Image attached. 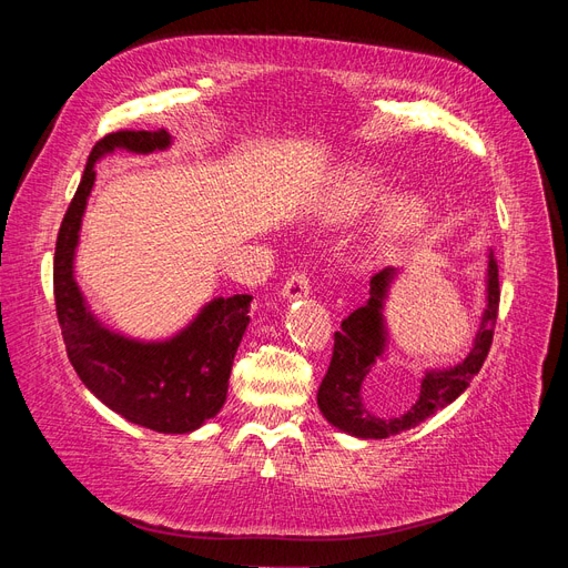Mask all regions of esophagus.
Returning <instances> with one entry per match:
<instances>
[{
	"mask_svg": "<svg viewBox=\"0 0 568 568\" xmlns=\"http://www.w3.org/2000/svg\"><path fill=\"white\" fill-rule=\"evenodd\" d=\"M307 294H311V277H307L305 270H296L286 280V284L282 288V296L288 298V301H294V298H303Z\"/></svg>",
	"mask_w": 568,
	"mask_h": 568,
	"instance_id": "obj_1",
	"label": "esophagus"
}]
</instances>
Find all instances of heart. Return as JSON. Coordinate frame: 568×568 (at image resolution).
I'll list each match as a JSON object with an SVG mask.
<instances>
[{"mask_svg":"<svg viewBox=\"0 0 568 568\" xmlns=\"http://www.w3.org/2000/svg\"><path fill=\"white\" fill-rule=\"evenodd\" d=\"M384 196L382 182L367 173H351L343 178L326 199V209L336 220H351L369 211ZM426 220V205L417 196H400L386 205L379 220V236L386 244L415 234Z\"/></svg>","mask_w":568,"mask_h":568,"instance_id":"heart-1","label":"heart"}]
</instances>
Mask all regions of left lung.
I'll list each match as a JSON object with an SVG mask.
<instances>
[{"label":"left lung","mask_w":568,"mask_h":568,"mask_svg":"<svg viewBox=\"0 0 568 568\" xmlns=\"http://www.w3.org/2000/svg\"><path fill=\"white\" fill-rule=\"evenodd\" d=\"M398 270L384 267L369 280V301L353 311L341 322L334 334V353L329 369L317 390V405L326 422L341 432L357 438H388L407 428L422 424L445 405L467 390L478 369L484 367L500 307V280H497V261L488 255V307L480 320V329L474 338V348L450 369L426 372L419 386V398L400 417H376L363 403V382L374 369L376 359L384 355L386 326H384V301ZM386 374V372H384Z\"/></svg>","instance_id":"obj_1"}]
</instances>
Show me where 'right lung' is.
Masks as SVG:
<instances>
[{
	"instance_id": "obj_1",
	"label": "right lung",
	"mask_w": 568,
	"mask_h": 568,
	"mask_svg": "<svg viewBox=\"0 0 568 568\" xmlns=\"http://www.w3.org/2000/svg\"><path fill=\"white\" fill-rule=\"evenodd\" d=\"M168 146L165 130H118L94 144L57 236L54 301L68 359L101 403L151 432L189 434L225 405L234 355L251 320V296L215 298L178 336L144 343L106 329L90 313L73 277L94 163L115 149L151 153Z\"/></svg>"
}]
</instances>
